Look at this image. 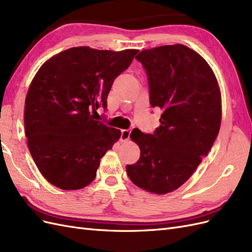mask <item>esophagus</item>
Returning <instances> with one entry per match:
<instances>
[{
  "label": "esophagus",
  "instance_id": "34e87169",
  "mask_svg": "<svg viewBox=\"0 0 252 252\" xmlns=\"http://www.w3.org/2000/svg\"><path fill=\"white\" fill-rule=\"evenodd\" d=\"M130 129H123L121 133V141L122 142H126L129 140V136H130Z\"/></svg>",
  "mask_w": 252,
  "mask_h": 252
}]
</instances>
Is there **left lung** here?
<instances>
[{"label":"left lung","mask_w":252,"mask_h":252,"mask_svg":"<svg viewBox=\"0 0 252 252\" xmlns=\"http://www.w3.org/2000/svg\"><path fill=\"white\" fill-rule=\"evenodd\" d=\"M135 59L146 70L151 107L162 114L154 134L136 128L130 133L141 156L126 171L134 185L166 194L191 177L216 141L222 120L220 90L209 64L185 45L146 49Z\"/></svg>","instance_id":"8db88e82"}]
</instances>
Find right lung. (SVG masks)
<instances>
[{
    "mask_svg": "<svg viewBox=\"0 0 252 252\" xmlns=\"http://www.w3.org/2000/svg\"><path fill=\"white\" fill-rule=\"evenodd\" d=\"M138 49H66L37 70L25 98L24 124L33 161L50 184L78 190L93 182L100 159L121 130L94 120L113 81L131 64Z\"/></svg>",
    "mask_w": 252,
    "mask_h": 252,
    "instance_id": "right-lung-1",
    "label": "right lung"
}]
</instances>
